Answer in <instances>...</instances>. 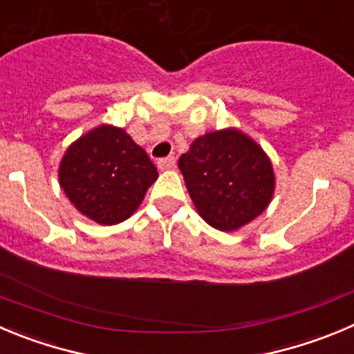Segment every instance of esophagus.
Returning a JSON list of instances; mask_svg holds the SVG:
<instances>
[{
	"instance_id": "1",
	"label": "esophagus",
	"mask_w": 354,
	"mask_h": 354,
	"mask_svg": "<svg viewBox=\"0 0 354 354\" xmlns=\"http://www.w3.org/2000/svg\"><path fill=\"white\" fill-rule=\"evenodd\" d=\"M157 166L160 171H171L176 167V158L174 157H166V158H160L157 162Z\"/></svg>"
}]
</instances>
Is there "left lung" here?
<instances>
[{"mask_svg": "<svg viewBox=\"0 0 354 354\" xmlns=\"http://www.w3.org/2000/svg\"><path fill=\"white\" fill-rule=\"evenodd\" d=\"M178 167L197 213L223 232L255 220L272 199V162L239 129H222L197 138L180 157Z\"/></svg>", "mask_w": 354, "mask_h": 354, "instance_id": "obj_1", "label": "left lung"}]
</instances>
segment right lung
<instances>
[{"label":"right lung","instance_id":"obj_1","mask_svg":"<svg viewBox=\"0 0 354 354\" xmlns=\"http://www.w3.org/2000/svg\"><path fill=\"white\" fill-rule=\"evenodd\" d=\"M157 176L147 151L113 125H99L78 138L59 166L66 197L99 225L127 220Z\"/></svg>","mask_w":354,"mask_h":354}]
</instances>
